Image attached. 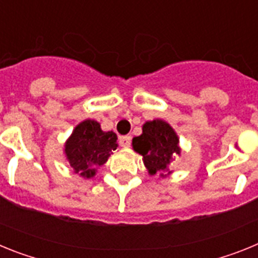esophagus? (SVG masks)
Wrapping results in <instances>:
<instances>
[{
  "instance_id": "obj_1",
  "label": "esophagus",
  "mask_w": 258,
  "mask_h": 258,
  "mask_svg": "<svg viewBox=\"0 0 258 258\" xmlns=\"http://www.w3.org/2000/svg\"><path fill=\"white\" fill-rule=\"evenodd\" d=\"M118 143L121 147H129L132 143V137L131 136H122L118 138Z\"/></svg>"
}]
</instances>
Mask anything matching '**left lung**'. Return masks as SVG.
Segmentation results:
<instances>
[{
	"label": "left lung",
	"mask_w": 258,
	"mask_h": 258,
	"mask_svg": "<svg viewBox=\"0 0 258 258\" xmlns=\"http://www.w3.org/2000/svg\"><path fill=\"white\" fill-rule=\"evenodd\" d=\"M178 136L172 126L164 120L156 118L147 121L142 126V134L133 138V150L143 156V163L150 174L168 172V166L175 155L181 154ZM161 177L166 174L161 173Z\"/></svg>",
	"instance_id": "1"
}]
</instances>
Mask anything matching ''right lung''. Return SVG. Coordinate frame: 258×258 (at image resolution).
Returning <instances> with one entry per match:
<instances>
[{
  "mask_svg": "<svg viewBox=\"0 0 258 258\" xmlns=\"http://www.w3.org/2000/svg\"><path fill=\"white\" fill-rule=\"evenodd\" d=\"M117 136L103 132L95 120H84L74 129L64 145V152L75 173L84 178H92L97 166L103 165L117 149Z\"/></svg>",
  "mask_w": 258,
  "mask_h": 258,
  "instance_id": "right-lung-1",
  "label": "right lung"
}]
</instances>
